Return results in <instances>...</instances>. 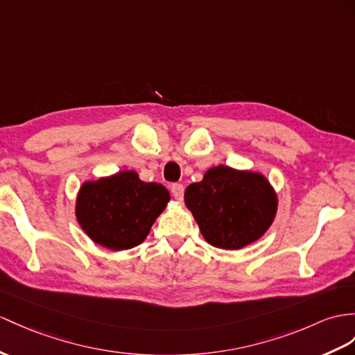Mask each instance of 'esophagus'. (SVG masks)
<instances>
[{"label":"esophagus","mask_w":355,"mask_h":355,"mask_svg":"<svg viewBox=\"0 0 355 355\" xmlns=\"http://www.w3.org/2000/svg\"><path fill=\"white\" fill-rule=\"evenodd\" d=\"M170 191H171L173 197L176 198V200H182V198H184V191H185V188H184V185H182V184H173V185L170 187Z\"/></svg>","instance_id":"34e87169"}]
</instances>
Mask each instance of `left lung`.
I'll return each instance as SVG.
<instances>
[{"label": "left lung", "instance_id": "8db88e82", "mask_svg": "<svg viewBox=\"0 0 355 355\" xmlns=\"http://www.w3.org/2000/svg\"><path fill=\"white\" fill-rule=\"evenodd\" d=\"M203 238L214 247L238 250L254 243L271 226L277 197L259 173L226 166L207 170L185 191Z\"/></svg>", "mask_w": 355, "mask_h": 355}]
</instances>
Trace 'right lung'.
I'll list each match as a JSON object with an SVG mask.
<instances>
[{"mask_svg":"<svg viewBox=\"0 0 355 355\" xmlns=\"http://www.w3.org/2000/svg\"><path fill=\"white\" fill-rule=\"evenodd\" d=\"M170 200L166 187L143 182L135 171H120L85 182L78 194L76 218L94 243L110 250L141 244Z\"/></svg>","mask_w":355,"mask_h":355,"instance_id":"obj_1","label":"right lung"}]
</instances>
